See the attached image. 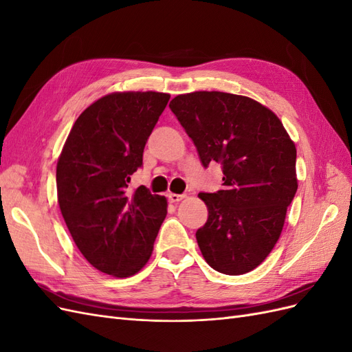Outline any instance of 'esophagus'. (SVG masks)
Here are the masks:
<instances>
[{"instance_id": "1", "label": "esophagus", "mask_w": 352, "mask_h": 352, "mask_svg": "<svg viewBox=\"0 0 352 352\" xmlns=\"http://www.w3.org/2000/svg\"><path fill=\"white\" fill-rule=\"evenodd\" d=\"M167 197H168V201L170 202H175V204H176V202L182 201L185 198V195H180V194H168Z\"/></svg>"}]
</instances>
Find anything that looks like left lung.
Here are the masks:
<instances>
[{
  "instance_id": "obj_1",
  "label": "left lung",
  "mask_w": 352,
  "mask_h": 352,
  "mask_svg": "<svg viewBox=\"0 0 352 352\" xmlns=\"http://www.w3.org/2000/svg\"><path fill=\"white\" fill-rule=\"evenodd\" d=\"M201 163L221 164L223 189L201 192L208 219L197 230L212 269L238 276L254 270L278 242L296 188V148L279 117L252 98L219 91L170 101Z\"/></svg>"
}]
</instances>
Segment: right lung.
<instances>
[{"label": "right lung", "instance_id": "right-lung-1", "mask_svg": "<svg viewBox=\"0 0 352 352\" xmlns=\"http://www.w3.org/2000/svg\"><path fill=\"white\" fill-rule=\"evenodd\" d=\"M170 95L113 92L74 122L57 163V197L70 235L95 269L129 278L153 254L166 197L131 190L144 148Z\"/></svg>", "mask_w": 352, "mask_h": 352}]
</instances>
